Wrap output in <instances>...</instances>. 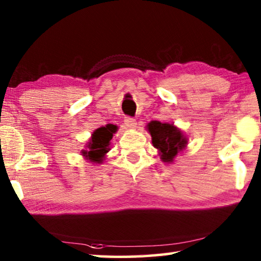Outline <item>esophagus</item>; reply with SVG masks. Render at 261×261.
<instances>
[{
    "label": "esophagus",
    "mask_w": 261,
    "mask_h": 261,
    "mask_svg": "<svg viewBox=\"0 0 261 261\" xmlns=\"http://www.w3.org/2000/svg\"><path fill=\"white\" fill-rule=\"evenodd\" d=\"M124 124L126 127H129V129H135L137 125V122L135 118L132 117H124Z\"/></svg>",
    "instance_id": "34e87169"
}]
</instances>
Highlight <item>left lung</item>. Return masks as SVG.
<instances>
[{"label": "left lung", "instance_id": "obj_1", "mask_svg": "<svg viewBox=\"0 0 261 261\" xmlns=\"http://www.w3.org/2000/svg\"><path fill=\"white\" fill-rule=\"evenodd\" d=\"M147 130L152 136L153 146L158 148L163 162H173L175 156L187 147L188 138L173 124L152 121L147 124Z\"/></svg>", "mask_w": 261, "mask_h": 261}]
</instances>
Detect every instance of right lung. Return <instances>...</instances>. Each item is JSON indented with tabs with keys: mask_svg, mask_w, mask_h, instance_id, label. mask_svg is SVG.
Returning a JSON list of instances; mask_svg holds the SVG:
<instances>
[{
	"mask_svg": "<svg viewBox=\"0 0 261 261\" xmlns=\"http://www.w3.org/2000/svg\"><path fill=\"white\" fill-rule=\"evenodd\" d=\"M116 131L117 126L114 124H107L96 129L88 141L86 146L88 149H83L82 155L93 163H102L106 153L109 151L110 140Z\"/></svg>",
	"mask_w": 261,
	"mask_h": 261,
	"instance_id": "obj_1",
	"label": "right lung"
}]
</instances>
